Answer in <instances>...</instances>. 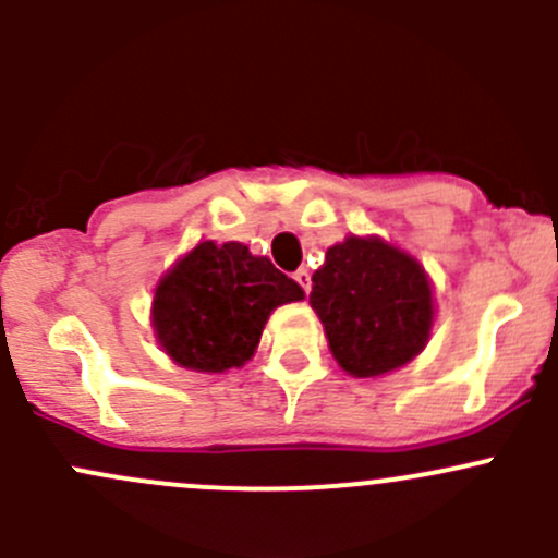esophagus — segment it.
<instances>
[{
  "mask_svg": "<svg viewBox=\"0 0 558 558\" xmlns=\"http://www.w3.org/2000/svg\"><path fill=\"white\" fill-rule=\"evenodd\" d=\"M294 280L302 286V289H305V294H307V291H311V286H313V283H311V269L300 267V269H296V272H294Z\"/></svg>",
  "mask_w": 558,
  "mask_h": 558,
  "instance_id": "esophagus-1",
  "label": "esophagus"
}]
</instances>
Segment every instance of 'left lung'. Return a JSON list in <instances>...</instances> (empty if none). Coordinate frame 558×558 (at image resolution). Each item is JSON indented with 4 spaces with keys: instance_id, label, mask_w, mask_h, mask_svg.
Instances as JSON below:
<instances>
[{
    "instance_id": "1",
    "label": "left lung",
    "mask_w": 558,
    "mask_h": 558,
    "mask_svg": "<svg viewBox=\"0 0 558 558\" xmlns=\"http://www.w3.org/2000/svg\"><path fill=\"white\" fill-rule=\"evenodd\" d=\"M311 307L335 362L353 378H380L413 362L435 326V289L402 247L348 234L313 272Z\"/></svg>"
}]
</instances>
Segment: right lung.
Returning <instances> with one entry per match:
<instances>
[{
  "mask_svg": "<svg viewBox=\"0 0 558 558\" xmlns=\"http://www.w3.org/2000/svg\"><path fill=\"white\" fill-rule=\"evenodd\" d=\"M305 300L296 280L243 243L202 240L159 278L150 305L156 342L194 373L240 369L275 307Z\"/></svg>",
  "mask_w": 558,
  "mask_h": 558,
  "instance_id": "obj_1",
  "label": "right lung"
}]
</instances>
